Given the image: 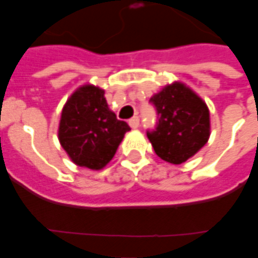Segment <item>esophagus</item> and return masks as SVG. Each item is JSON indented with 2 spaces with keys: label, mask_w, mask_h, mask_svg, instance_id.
Masks as SVG:
<instances>
[{
  "label": "esophagus",
  "mask_w": 258,
  "mask_h": 258,
  "mask_svg": "<svg viewBox=\"0 0 258 258\" xmlns=\"http://www.w3.org/2000/svg\"><path fill=\"white\" fill-rule=\"evenodd\" d=\"M129 125H131L132 129L139 127V125H140V119H139V116H133L132 119H129Z\"/></svg>",
  "instance_id": "obj_1"
}]
</instances>
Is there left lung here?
Masks as SVG:
<instances>
[{
    "label": "left lung",
    "mask_w": 258,
    "mask_h": 258,
    "mask_svg": "<svg viewBox=\"0 0 258 258\" xmlns=\"http://www.w3.org/2000/svg\"><path fill=\"white\" fill-rule=\"evenodd\" d=\"M157 111V126L147 132L155 154L171 164H182L196 154L210 138L206 103L183 83L165 86L150 98Z\"/></svg>",
    "instance_id": "left-lung-1"
}]
</instances>
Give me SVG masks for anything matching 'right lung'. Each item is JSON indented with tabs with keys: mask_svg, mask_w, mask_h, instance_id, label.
Instances as JSON below:
<instances>
[{
	"mask_svg": "<svg viewBox=\"0 0 258 258\" xmlns=\"http://www.w3.org/2000/svg\"><path fill=\"white\" fill-rule=\"evenodd\" d=\"M127 131L129 125L108 108L104 90L85 85L63 105L58 139L76 165L101 169L112 160Z\"/></svg>",
	"mask_w": 258,
	"mask_h": 258,
	"instance_id": "obj_1",
	"label": "right lung"
}]
</instances>
